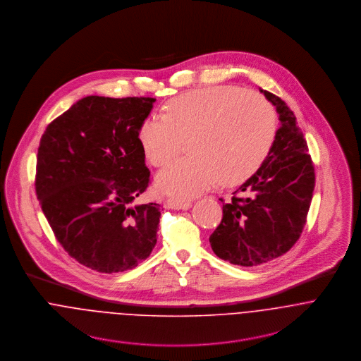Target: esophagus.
I'll return each mask as SVG.
<instances>
[{
  "mask_svg": "<svg viewBox=\"0 0 361 361\" xmlns=\"http://www.w3.org/2000/svg\"><path fill=\"white\" fill-rule=\"evenodd\" d=\"M166 207L167 209H176V210H180V209H183V210H187V209H190L191 207V200H178V198H169V200H166Z\"/></svg>",
  "mask_w": 361,
  "mask_h": 361,
  "instance_id": "1",
  "label": "esophagus"
}]
</instances>
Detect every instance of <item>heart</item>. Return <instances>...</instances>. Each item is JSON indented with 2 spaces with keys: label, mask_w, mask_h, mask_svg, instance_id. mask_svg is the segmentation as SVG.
I'll return each instance as SVG.
<instances>
[{
  "label": "heart",
  "mask_w": 361,
  "mask_h": 361,
  "mask_svg": "<svg viewBox=\"0 0 361 361\" xmlns=\"http://www.w3.org/2000/svg\"><path fill=\"white\" fill-rule=\"evenodd\" d=\"M277 135L271 104L237 85H210L183 92L164 105V115H148L138 127L141 149L154 167H164L191 137L192 157L158 176L161 191L190 198L216 183L240 185L269 158Z\"/></svg>",
  "instance_id": "b5f03b06"
}]
</instances>
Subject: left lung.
<instances>
[{"mask_svg": "<svg viewBox=\"0 0 361 361\" xmlns=\"http://www.w3.org/2000/svg\"><path fill=\"white\" fill-rule=\"evenodd\" d=\"M260 92L280 115L274 145L260 170L223 203V219L209 238L220 259L243 267L277 259L295 245L316 183L307 142L293 112L280 97Z\"/></svg>", "mask_w": 361, "mask_h": 361, "instance_id": "left-lung-1", "label": "left lung"}]
</instances>
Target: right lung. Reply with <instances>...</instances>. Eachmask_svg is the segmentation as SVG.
<instances>
[{
  "instance_id": "right-lung-1",
  "label": "right lung",
  "mask_w": 361,
  "mask_h": 361,
  "mask_svg": "<svg viewBox=\"0 0 361 361\" xmlns=\"http://www.w3.org/2000/svg\"><path fill=\"white\" fill-rule=\"evenodd\" d=\"M155 101L90 95L41 137L37 200L62 247L91 270H130L157 245L161 204L137 203L151 177L138 127Z\"/></svg>"
}]
</instances>
